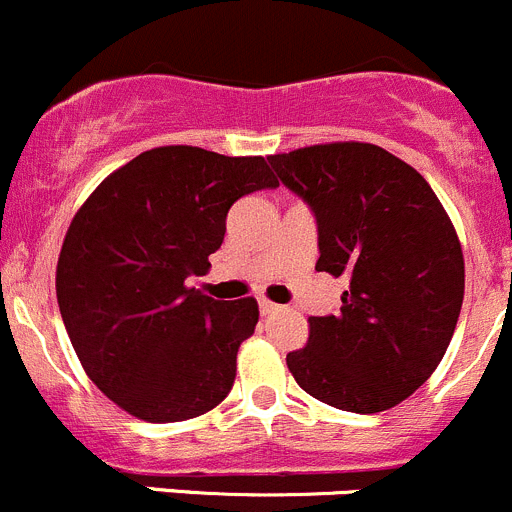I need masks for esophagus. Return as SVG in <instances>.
<instances>
[{"label":"esophagus","mask_w":512,"mask_h":512,"mask_svg":"<svg viewBox=\"0 0 512 512\" xmlns=\"http://www.w3.org/2000/svg\"><path fill=\"white\" fill-rule=\"evenodd\" d=\"M259 309H261V314H276V311H284V306H279V304H274V301H266V299H261L259 301Z\"/></svg>","instance_id":"obj_1"}]
</instances>
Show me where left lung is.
Listing matches in <instances>:
<instances>
[{"label": "left lung", "instance_id": "obj_1", "mask_svg": "<svg viewBox=\"0 0 512 512\" xmlns=\"http://www.w3.org/2000/svg\"><path fill=\"white\" fill-rule=\"evenodd\" d=\"M311 208L316 269L347 276L337 314L311 316L286 354L304 392L372 415L410 397L445 357L465 294L457 233L425 178L379 145L329 143L271 155Z\"/></svg>", "mask_w": 512, "mask_h": 512}]
</instances>
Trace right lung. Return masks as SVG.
<instances>
[{
  "label": "right lung",
  "instance_id": "right-lung-1",
  "mask_svg": "<svg viewBox=\"0 0 512 512\" xmlns=\"http://www.w3.org/2000/svg\"><path fill=\"white\" fill-rule=\"evenodd\" d=\"M276 186L264 158L165 145L107 175L77 211L57 301L87 377L115 405L180 422L226 399L259 304L211 299L188 281L211 266L233 203Z\"/></svg>",
  "mask_w": 512,
  "mask_h": 512
}]
</instances>
